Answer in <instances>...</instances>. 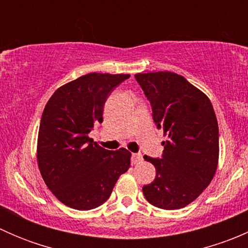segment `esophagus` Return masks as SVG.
I'll list each match as a JSON object with an SVG mask.
<instances>
[{"label": "esophagus", "mask_w": 248, "mask_h": 248, "mask_svg": "<svg viewBox=\"0 0 248 248\" xmlns=\"http://www.w3.org/2000/svg\"><path fill=\"white\" fill-rule=\"evenodd\" d=\"M142 162V156L140 154L132 155V164H139Z\"/></svg>", "instance_id": "obj_1"}]
</instances>
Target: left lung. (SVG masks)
Segmentation results:
<instances>
[{"label": "left lung", "mask_w": 248, "mask_h": 248, "mask_svg": "<svg viewBox=\"0 0 248 248\" xmlns=\"http://www.w3.org/2000/svg\"><path fill=\"white\" fill-rule=\"evenodd\" d=\"M136 79L167 137L161 159L144 156L156 168V177L142 193L159 209H181L196 201L216 174L219 142L214 107L204 92L176 73H137Z\"/></svg>", "instance_id": "8db88e82"}]
</instances>
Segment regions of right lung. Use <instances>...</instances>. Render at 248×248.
<instances>
[{
    "mask_svg": "<svg viewBox=\"0 0 248 248\" xmlns=\"http://www.w3.org/2000/svg\"><path fill=\"white\" fill-rule=\"evenodd\" d=\"M129 74L90 73L62 85L47 101L37 140V163L51 193L76 210H91L109 199L115 184L131 167L124 147L109 151L89 133L103 121L112 90Z\"/></svg>",
    "mask_w": 248,
    "mask_h": 248,
    "instance_id": "obj_1",
    "label": "right lung"
}]
</instances>
